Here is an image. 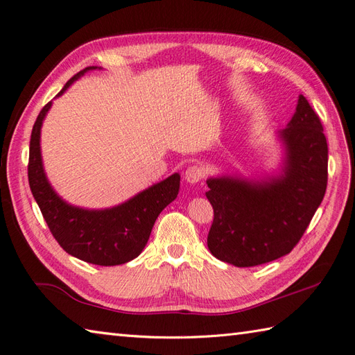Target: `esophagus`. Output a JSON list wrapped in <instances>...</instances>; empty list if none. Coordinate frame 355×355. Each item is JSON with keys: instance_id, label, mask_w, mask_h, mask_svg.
<instances>
[{"instance_id": "obj_1", "label": "esophagus", "mask_w": 355, "mask_h": 355, "mask_svg": "<svg viewBox=\"0 0 355 355\" xmlns=\"http://www.w3.org/2000/svg\"><path fill=\"white\" fill-rule=\"evenodd\" d=\"M204 176H206V171L200 166H189L185 171V179L189 184H197Z\"/></svg>"}]
</instances>
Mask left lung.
Returning a JSON list of instances; mask_svg holds the SVG:
<instances>
[{"mask_svg":"<svg viewBox=\"0 0 355 355\" xmlns=\"http://www.w3.org/2000/svg\"><path fill=\"white\" fill-rule=\"evenodd\" d=\"M283 173L268 180L207 179L213 207L207 245L219 261L245 268L278 259L302 239L327 188V141L318 115L302 94L278 133Z\"/></svg>","mask_w":355,"mask_h":355,"instance_id":"8db88e82","label":"left lung"}]
</instances>
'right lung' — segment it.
Returning <instances> with one entry per match:
<instances>
[{
	"label": "right lung",
	"mask_w": 355,
	"mask_h": 355,
	"mask_svg": "<svg viewBox=\"0 0 355 355\" xmlns=\"http://www.w3.org/2000/svg\"><path fill=\"white\" fill-rule=\"evenodd\" d=\"M96 68L98 67H89L73 75L58 96L81 75ZM50 106L51 102L40 111L32 127L28 164L32 196L50 232L63 250L84 262L114 266L135 259L146 245L158 214L178 197L180 176L178 173L171 175L111 209L87 210L71 206L51 188L42 167L40 136Z\"/></svg>",
	"instance_id": "add662e5"
}]
</instances>
